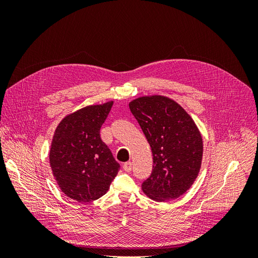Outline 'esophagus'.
Listing matches in <instances>:
<instances>
[{"label": "esophagus", "mask_w": 258, "mask_h": 258, "mask_svg": "<svg viewBox=\"0 0 258 258\" xmlns=\"http://www.w3.org/2000/svg\"><path fill=\"white\" fill-rule=\"evenodd\" d=\"M122 168L124 171H126V172H129V171H131V169H132V162L131 161L124 162L122 165Z\"/></svg>", "instance_id": "34e87169"}]
</instances>
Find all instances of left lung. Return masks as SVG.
Wrapping results in <instances>:
<instances>
[{
	"label": "left lung",
	"instance_id": "1",
	"mask_svg": "<svg viewBox=\"0 0 258 258\" xmlns=\"http://www.w3.org/2000/svg\"><path fill=\"white\" fill-rule=\"evenodd\" d=\"M129 107L153 153V172L142 183L143 192L160 202L182 196L201 169L204 141L196 122L166 96L139 97Z\"/></svg>",
	"mask_w": 258,
	"mask_h": 258
}]
</instances>
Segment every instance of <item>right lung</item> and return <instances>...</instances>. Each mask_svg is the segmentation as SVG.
<instances>
[{
    "mask_svg": "<svg viewBox=\"0 0 258 258\" xmlns=\"http://www.w3.org/2000/svg\"><path fill=\"white\" fill-rule=\"evenodd\" d=\"M112 105L111 100L67 115L51 139L52 175L66 196L83 204L105 195L118 173L119 163L100 138V128Z\"/></svg>",
    "mask_w": 258,
    "mask_h": 258,
    "instance_id": "add662e5",
    "label": "right lung"
}]
</instances>
